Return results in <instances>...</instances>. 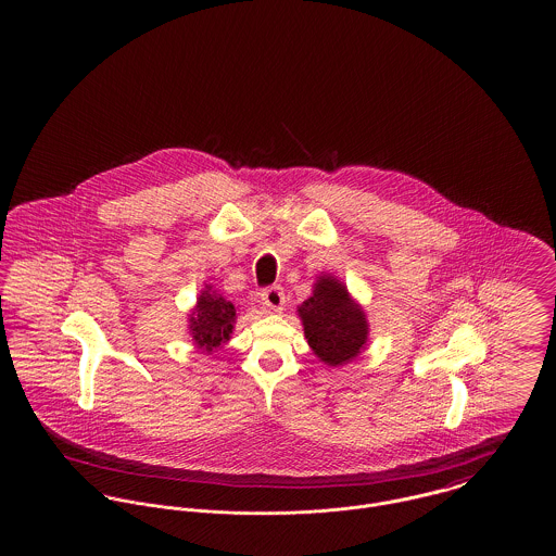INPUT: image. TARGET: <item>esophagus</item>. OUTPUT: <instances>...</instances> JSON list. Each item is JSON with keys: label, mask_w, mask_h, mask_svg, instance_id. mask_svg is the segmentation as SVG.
<instances>
[{"label": "esophagus", "mask_w": 556, "mask_h": 556, "mask_svg": "<svg viewBox=\"0 0 556 556\" xmlns=\"http://www.w3.org/2000/svg\"><path fill=\"white\" fill-rule=\"evenodd\" d=\"M261 300H263L265 308L273 311V313H279V311L286 306V293H283V290H281L279 286L263 291V293H261Z\"/></svg>", "instance_id": "1"}]
</instances>
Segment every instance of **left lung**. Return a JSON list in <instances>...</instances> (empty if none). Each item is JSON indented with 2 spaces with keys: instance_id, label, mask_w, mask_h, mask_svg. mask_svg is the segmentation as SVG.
Masks as SVG:
<instances>
[{
  "instance_id": "obj_1",
  "label": "left lung",
  "mask_w": 556,
  "mask_h": 556,
  "mask_svg": "<svg viewBox=\"0 0 556 556\" xmlns=\"http://www.w3.org/2000/svg\"><path fill=\"white\" fill-rule=\"evenodd\" d=\"M298 317L308 345L327 367L352 363L369 342L367 313L331 273L318 275L313 293L298 306Z\"/></svg>"
}]
</instances>
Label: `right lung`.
Returning a JSON list of instances; mask_svg holds the SVG:
<instances>
[{"instance_id":"add662e5","label":"right lung","mask_w":556,"mask_h":556,"mask_svg":"<svg viewBox=\"0 0 556 556\" xmlns=\"http://www.w3.org/2000/svg\"><path fill=\"white\" fill-rule=\"evenodd\" d=\"M236 320L238 306L206 283L187 315V331L198 350L212 354L231 340Z\"/></svg>"}]
</instances>
